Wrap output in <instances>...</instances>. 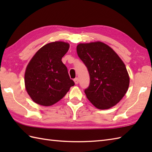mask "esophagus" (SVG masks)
Listing matches in <instances>:
<instances>
[{
	"instance_id": "34e87169",
	"label": "esophagus",
	"mask_w": 152,
	"mask_h": 152,
	"mask_svg": "<svg viewBox=\"0 0 152 152\" xmlns=\"http://www.w3.org/2000/svg\"><path fill=\"white\" fill-rule=\"evenodd\" d=\"M74 83H75V84H78L79 83V79L78 78H76L74 80Z\"/></svg>"
}]
</instances>
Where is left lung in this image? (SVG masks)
Returning a JSON list of instances; mask_svg holds the SVG:
<instances>
[{"label": "left lung", "instance_id": "1", "mask_svg": "<svg viewBox=\"0 0 152 152\" xmlns=\"http://www.w3.org/2000/svg\"><path fill=\"white\" fill-rule=\"evenodd\" d=\"M76 50L90 76L89 86L84 91L87 98L98 109L115 106L129 86V76L120 57L101 42L80 44Z\"/></svg>", "mask_w": 152, "mask_h": 152}]
</instances>
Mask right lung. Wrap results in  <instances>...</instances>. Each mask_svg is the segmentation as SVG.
Listing matches in <instances>:
<instances>
[{"mask_svg": "<svg viewBox=\"0 0 152 152\" xmlns=\"http://www.w3.org/2000/svg\"><path fill=\"white\" fill-rule=\"evenodd\" d=\"M64 42H53L42 47L28 63L25 73L28 94L37 104L48 106L59 101L74 82L61 59L69 49Z\"/></svg>", "mask_w": 152, "mask_h": 152, "instance_id": "1", "label": "right lung"}]
</instances>
